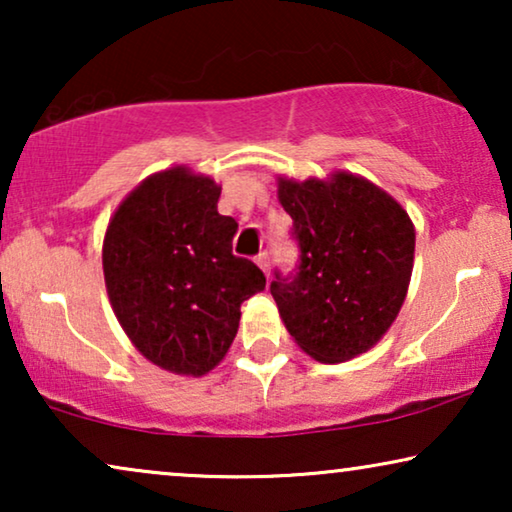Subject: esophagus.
<instances>
[{
    "mask_svg": "<svg viewBox=\"0 0 512 512\" xmlns=\"http://www.w3.org/2000/svg\"><path fill=\"white\" fill-rule=\"evenodd\" d=\"M256 263L258 268L265 272V277H270V261H268V251H261V254L256 256Z\"/></svg>",
    "mask_w": 512,
    "mask_h": 512,
    "instance_id": "34e87169",
    "label": "esophagus"
}]
</instances>
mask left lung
Wrapping results in <instances>:
<instances>
[{
    "mask_svg": "<svg viewBox=\"0 0 512 512\" xmlns=\"http://www.w3.org/2000/svg\"><path fill=\"white\" fill-rule=\"evenodd\" d=\"M298 263L275 270L270 293L286 331L324 363L354 359L387 333L408 293L415 228L398 202L370 181L279 179Z\"/></svg>",
    "mask_w": 512,
    "mask_h": 512,
    "instance_id": "1",
    "label": "left lung"
}]
</instances>
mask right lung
I'll return each mask as SVG.
<instances>
[{"instance_id":"obj_1","label":"right lung","mask_w":512,"mask_h":512,"mask_svg":"<svg viewBox=\"0 0 512 512\" xmlns=\"http://www.w3.org/2000/svg\"><path fill=\"white\" fill-rule=\"evenodd\" d=\"M221 188L174 167L139 184L104 235V282L123 331L156 366L205 375L226 356L240 305L265 275L233 254L237 223L216 212Z\"/></svg>"}]
</instances>
